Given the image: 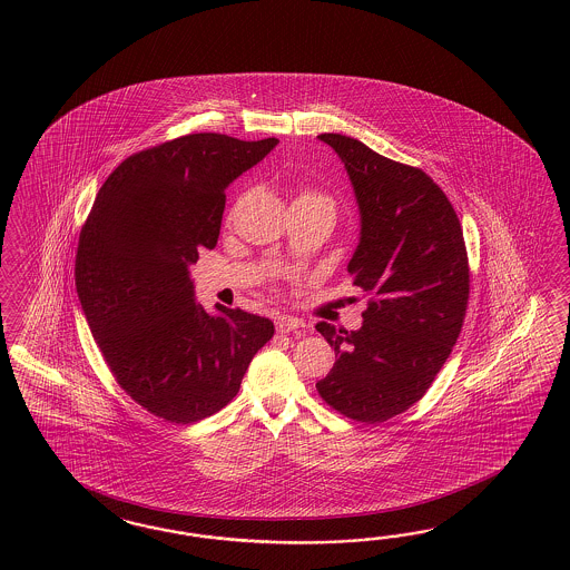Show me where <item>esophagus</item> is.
Listing matches in <instances>:
<instances>
[{
    "mask_svg": "<svg viewBox=\"0 0 570 570\" xmlns=\"http://www.w3.org/2000/svg\"><path fill=\"white\" fill-rule=\"evenodd\" d=\"M276 328L279 334H288V332L301 334V332H305V324L291 315H282V317H277Z\"/></svg>",
    "mask_w": 570,
    "mask_h": 570,
    "instance_id": "obj_1",
    "label": "esophagus"
}]
</instances>
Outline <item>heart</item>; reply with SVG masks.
<instances>
[{"instance_id": "obj_1", "label": "heart", "mask_w": 570, "mask_h": 570, "mask_svg": "<svg viewBox=\"0 0 570 570\" xmlns=\"http://www.w3.org/2000/svg\"><path fill=\"white\" fill-rule=\"evenodd\" d=\"M303 196H311V198H322V200H326V203H330L326 196H320V194H311V191H307V194H303ZM330 205H332V203H330Z\"/></svg>"}]
</instances>
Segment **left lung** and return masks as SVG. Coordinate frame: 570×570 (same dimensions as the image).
I'll return each instance as SVG.
<instances>
[{
  "label": "left lung",
  "mask_w": 570,
  "mask_h": 570,
  "mask_svg": "<svg viewBox=\"0 0 570 570\" xmlns=\"http://www.w3.org/2000/svg\"><path fill=\"white\" fill-rule=\"evenodd\" d=\"M338 155L360 208L346 272L372 294L360 330L315 328L336 362L315 386L336 412L379 424L424 397L466 315V246L448 196L422 169L341 134L317 136Z\"/></svg>",
  "instance_id": "left-lung-1"
}]
</instances>
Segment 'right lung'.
Returning a JSON list of instances; mask_svg holds the SVG:
<instances>
[{
  "label": "right lung",
  "instance_id": "add662e5",
  "mask_svg": "<svg viewBox=\"0 0 570 570\" xmlns=\"http://www.w3.org/2000/svg\"><path fill=\"white\" fill-rule=\"evenodd\" d=\"M277 146L191 134L129 156L98 191L79 236L75 282L94 341L125 393L190 424L240 391L274 322L196 303L190 267L215 248L225 190Z\"/></svg>",
  "mask_w": 570,
  "mask_h": 570
}]
</instances>
